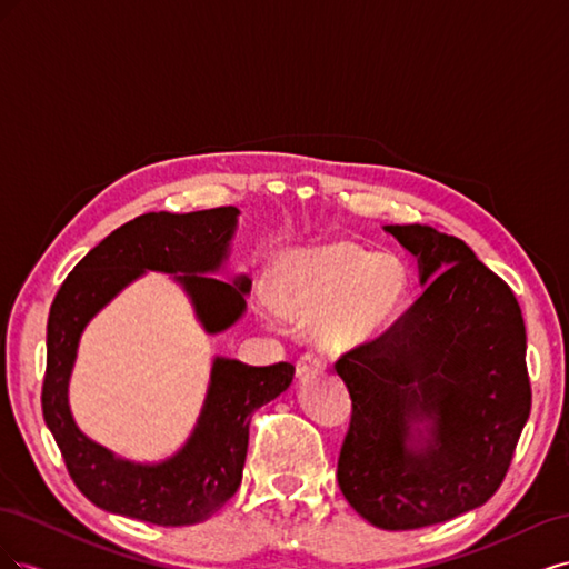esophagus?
Wrapping results in <instances>:
<instances>
[{"instance_id": "obj_1", "label": "esophagus", "mask_w": 569, "mask_h": 569, "mask_svg": "<svg viewBox=\"0 0 569 569\" xmlns=\"http://www.w3.org/2000/svg\"><path fill=\"white\" fill-rule=\"evenodd\" d=\"M325 370V360L313 356V353H303L299 360H297V375L301 377H313V375H320Z\"/></svg>"}]
</instances>
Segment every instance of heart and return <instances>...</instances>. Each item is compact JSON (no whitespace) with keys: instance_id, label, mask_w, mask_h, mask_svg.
I'll return each instance as SVG.
<instances>
[{"instance_id":"b5f03b06","label":"heart","mask_w":569,"mask_h":569,"mask_svg":"<svg viewBox=\"0 0 569 569\" xmlns=\"http://www.w3.org/2000/svg\"><path fill=\"white\" fill-rule=\"evenodd\" d=\"M272 287L289 318L316 320L325 349L349 351L375 341L399 318L408 268L391 253L337 239L282 256Z\"/></svg>"}]
</instances>
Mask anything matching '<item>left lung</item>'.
I'll use <instances>...</instances> for the list:
<instances>
[{"mask_svg":"<svg viewBox=\"0 0 569 569\" xmlns=\"http://www.w3.org/2000/svg\"><path fill=\"white\" fill-rule=\"evenodd\" d=\"M385 230L418 258L428 287L385 335L335 363L351 393L337 481L360 518L403 531L489 501L529 418L531 387L512 289L458 237Z\"/></svg>","mask_w":569,"mask_h":569,"instance_id":"1","label":"left lung"}]
</instances>
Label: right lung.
Wrapping results in <instances>:
<instances>
[{"label":"right lung","instance_id":"right-lung-1","mask_svg":"<svg viewBox=\"0 0 569 569\" xmlns=\"http://www.w3.org/2000/svg\"><path fill=\"white\" fill-rule=\"evenodd\" d=\"M237 216L234 206L144 213L99 242L57 291L47 320L42 416L68 475L99 508L161 527L209 520L242 485L251 416L291 385V363L253 368L234 358H216L194 432L176 456L153 465L118 458L84 437L68 406L82 330L147 270L176 274L209 335L242 318L251 280L239 274L234 282H222L209 274L226 263Z\"/></svg>","mask_w":569,"mask_h":569}]
</instances>
